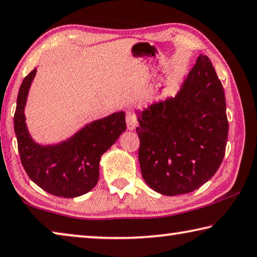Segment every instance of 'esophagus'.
Masks as SVG:
<instances>
[{
	"instance_id": "esophagus-1",
	"label": "esophagus",
	"mask_w": 257,
	"mask_h": 257,
	"mask_svg": "<svg viewBox=\"0 0 257 257\" xmlns=\"http://www.w3.org/2000/svg\"><path fill=\"white\" fill-rule=\"evenodd\" d=\"M126 125L128 130H134L138 125V117L133 111H128L126 113Z\"/></svg>"
}]
</instances>
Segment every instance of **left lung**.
<instances>
[{"instance_id":"obj_1","label":"left lung","mask_w":257,"mask_h":257,"mask_svg":"<svg viewBox=\"0 0 257 257\" xmlns=\"http://www.w3.org/2000/svg\"><path fill=\"white\" fill-rule=\"evenodd\" d=\"M138 120L139 162L153 190L183 195L207 182L223 161L229 131L224 90L209 58L200 54L178 94Z\"/></svg>"}]
</instances>
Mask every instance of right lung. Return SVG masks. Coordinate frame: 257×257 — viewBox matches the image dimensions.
Returning a JSON list of instances; mask_svg holds the SVG:
<instances>
[{
    "instance_id": "obj_1",
    "label": "right lung",
    "mask_w": 257,
    "mask_h": 257,
    "mask_svg": "<svg viewBox=\"0 0 257 257\" xmlns=\"http://www.w3.org/2000/svg\"><path fill=\"white\" fill-rule=\"evenodd\" d=\"M36 68L20 85L14 117L20 161L34 183L53 196L74 198L89 192L99 180L100 158L126 130L125 112L92 121L62 144L34 142L25 123V104Z\"/></svg>"
}]
</instances>
